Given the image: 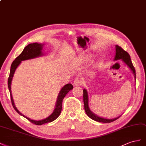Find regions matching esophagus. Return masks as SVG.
Listing matches in <instances>:
<instances>
[{
  "mask_svg": "<svg viewBox=\"0 0 146 146\" xmlns=\"http://www.w3.org/2000/svg\"><path fill=\"white\" fill-rule=\"evenodd\" d=\"M74 86H81L82 84V81L81 80L80 78H76L75 80L74 81Z\"/></svg>",
  "mask_w": 146,
  "mask_h": 146,
  "instance_id": "1",
  "label": "esophagus"
}]
</instances>
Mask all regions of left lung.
Here are the masks:
<instances>
[{
	"instance_id": "8db88e82",
	"label": "left lung",
	"mask_w": 146,
	"mask_h": 146,
	"mask_svg": "<svg viewBox=\"0 0 146 146\" xmlns=\"http://www.w3.org/2000/svg\"><path fill=\"white\" fill-rule=\"evenodd\" d=\"M119 59H122V61L132 71V72L134 74L135 78L136 80V70L135 68L133 66L132 62L131 60V58L129 54L121 48L119 46L116 45L115 46V56L114 58V60H117ZM83 101H84V110L86 112L87 115L89 116V117L93 119L94 120H95L97 122H103V123H110L114 121V120H117V119L119 118L120 116L119 117L114 118V119H105L103 117H98L97 115H95L92 112L89 108V98H88V94H87V90L84 89L83 90Z\"/></svg>"
}]
</instances>
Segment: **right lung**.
Wrapping results in <instances>:
<instances>
[{"mask_svg": "<svg viewBox=\"0 0 146 146\" xmlns=\"http://www.w3.org/2000/svg\"><path fill=\"white\" fill-rule=\"evenodd\" d=\"M43 45H44V44L34 43L29 44L27 46H26L24 48L23 51L16 58L15 60L13 62V63L11 64L10 75L8 79V89H9V91H10V98H11L12 105H13L15 110L19 114H20L21 115H23V117L28 119L31 122L36 125H43L46 123L51 122L54 121V120H56L58 117H59L60 114V112H61V111H62V101H63V100H64V97H65V95L68 93V92L73 88V85L71 84H67L62 87V89L60 91L59 94V95H58L54 110L52 113L50 115L49 117H48L46 119H44L43 120H31V119L27 117L26 116H25L24 115L21 113V112L18 110L17 108H16V106L15 105V103H14L13 97H12L11 91V81H12V79H13L15 70L16 68H17L18 65L21 64V61L34 59V58L43 56V54L42 53V51H42V49H43Z\"/></svg>", "mask_w": 146, "mask_h": 146, "instance_id": "right-lung-1", "label": "right lung"}]
</instances>
